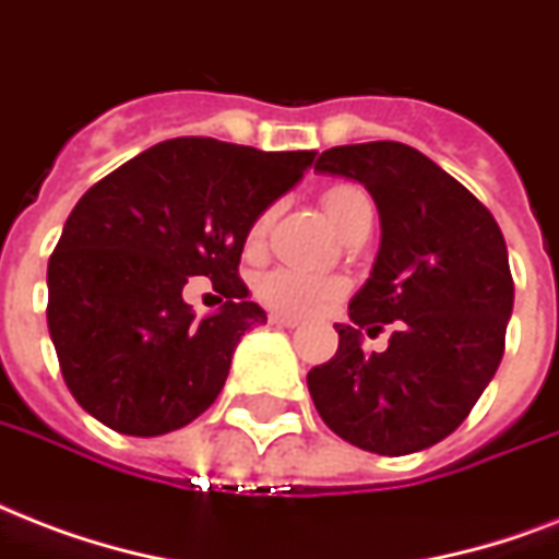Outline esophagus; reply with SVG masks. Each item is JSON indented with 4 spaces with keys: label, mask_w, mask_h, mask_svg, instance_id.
I'll use <instances>...</instances> for the list:
<instances>
[{
    "label": "esophagus",
    "mask_w": 559,
    "mask_h": 559,
    "mask_svg": "<svg viewBox=\"0 0 559 559\" xmlns=\"http://www.w3.org/2000/svg\"><path fill=\"white\" fill-rule=\"evenodd\" d=\"M267 320H271L274 326H288V329L300 326V318H292V314H280V311H271V314H267Z\"/></svg>",
    "instance_id": "esophagus-1"
}]
</instances>
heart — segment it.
Returning <instances> with one entry per match:
<instances>
[{
	"label": "heart",
	"instance_id": "b5f03b06",
	"mask_svg": "<svg viewBox=\"0 0 559 559\" xmlns=\"http://www.w3.org/2000/svg\"><path fill=\"white\" fill-rule=\"evenodd\" d=\"M367 201V194L358 186L341 183L332 186L323 192V210H326L329 221L341 227L349 218V212L361 206ZM271 227V210L259 212L257 218L250 221L248 245H259L267 236ZM259 300L271 306V309L283 311V314H297V318H309L318 311L329 309L332 302L344 294V283L335 276L311 274V271H300V267H274L257 280Z\"/></svg>",
	"mask_w": 559,
	"mask_h": 559
}]
</instances>
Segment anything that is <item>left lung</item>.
<instances>
[{
  "mask_svg": "<svg viewBox=\"0 0 559 559\" xmlns=\"http://www.w3.org/2000/svg\"><path fill=\"white\" fill-rule=\"evenodd\" d=\"M326 175L373 194L382 248L365 288L338 323V353L309 373L314 408L347 443L411 455L455 431L504 356L513 311L508 245L492 212L466 186L402 142L323 151ZM394 323L384 354L360 349Z\"/></svg>",
  "mask_w": 559,
  "mask_h": 559,
  "instance_id": "obj_1",
  "label": "left lung"
}]
</instances>
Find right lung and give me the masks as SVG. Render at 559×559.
I'll use <instances>...</instances> for the list:
<instances>
[{"instance_id": "add662e5", "label": "right lung", "mask_w": 559, "mask_h": 559, "mask_svg": "<svg viewBox=\"0 0 559 559\" xmlns=\"http://www.w3.org/2000/svg\"><path fill=\"white\" fill-rule=\"evenodd\" d=\"M314 151H257L177 136L86 189L49 259V335L69 393L119 435L157 437L201 417L233 349L265 311L239 262L250 221L288 192ZM189 275L222 294L198 321Z\"/></svg>"}]
</instances>
